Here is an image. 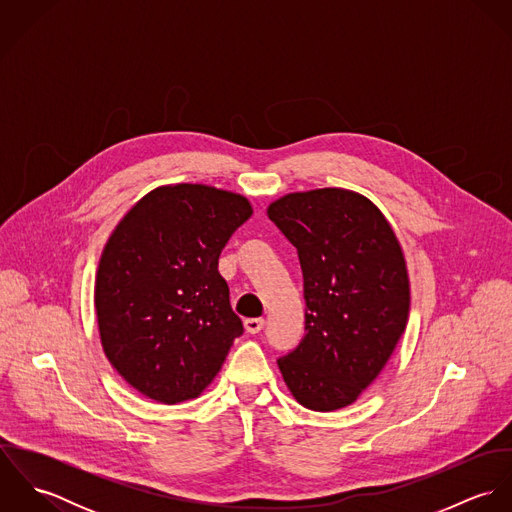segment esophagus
Instances as JSON below:
<instances>
[{"label": "esophagus", "mask_w": 512, "mask_h": 512, "mask_svg": "<svg viewBox=\"0 0 512 512\" xmlns=\"http://www.w3.org/2000/svg\"><path fill=\"white\" fill-rule=\"evenodd\" d=\"M264 325H266V321H264L262 317H250V319L244 321V329H246V333H250V335L260 333V331L264 329Z\"/></svg>", "instance_id": "1"}]
</instances>
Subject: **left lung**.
Wrapping results in <instances>:
<instances>
[{
	"mask_svg": "<svg viewBox=\"0 0 512 512\" xmlns=\"http://www.w3.org/2000/svg\"><path fill=\"white\" fill-rule=\"evenodd\" d=\"M268 217L297 248L305 335L278 359L293 398L317 412L353 404L394 353L410 311L400 242L359 193H290Z\"/></svg>",
	"mask_w": 512,
	"mask_h": 512,
	"instance_id": "obj_1",
	"label": "left lung"
}]
</instances>
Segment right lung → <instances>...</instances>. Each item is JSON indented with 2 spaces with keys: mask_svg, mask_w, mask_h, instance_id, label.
<instances>
[{
  "mask_svg": "<svg viewBox=\"0 0 512 512\" xmlns=\"http://www.w3.org/2000/svg\"><path fill=\"white\" fill-rule=\"evenodd\" d=\"M250 217L242 195L179 183L147 193L108 238L94 286L100 341L147 398H197L244 333L219 256Z\"/></svg>",
  "mask_w": 512,
  "mask_h": 512,
  "instance_id": "obj_1",
  "label": "right lung"
}]
</instances>
